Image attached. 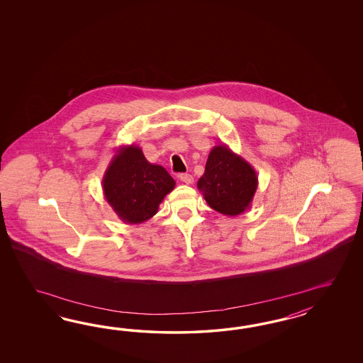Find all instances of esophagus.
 Returning a JSON list of instances; mask_svg holds the SVG:
<instances>
[{
  "label": "esophagus",
  "instance_id": "1",
  "mask_svg": "<svg viewBox=\"0 0 363 363\" xmlns=\"http://www.w3.org/2000/svg\"><path fill=\"white\" fill-rule=\"evenodd\" d=\"M179 179L184 182V184H186V185H191L193 184V181H194V178L191 174H189V173H182V174H179Z\"/></svg>",
  "mask_w": 363,
  "mask_h": 363
}]
</instances>
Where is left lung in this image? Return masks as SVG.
Listing matches in <instances>:
<instances>
[{"label":"left lung","mask_w":363,"mask_h":363,"mask_svg":"<svg viewBox=\"0 0 363 363\" xmlns=\"http://www.w3.org/2000/svg\"><path fill=\"white\" fill-rule=\"evenodd\" d=\"M197 186L211 209L235 217L250 209L258 177L253 166L222 143L211 149Z\"/></svg>","instance_id":"1"}]
</instances>
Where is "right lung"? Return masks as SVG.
I'll use <instances>...</instances> for the list:
<instances>
[{
	"mask_svg": "<svg viewBox=\"0 0 363 363\" xmlns=\"http://www.w3.org/2000/svg\"><path fill=\"white\" fill-rule=\"evenodd\" d=\"M176 186L161 165L150 164L140 146L118 147L102 178L104 196L125 223H143L158 211L160 203Z\"/></svg>",
	"mask_w": 363,
	"mask_h": 363,
	"instance_id": "1",
	"label": "right lung"
}]
</instances>
